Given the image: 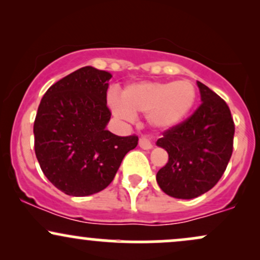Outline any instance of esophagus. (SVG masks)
Here are the masks:
<instances>
[{
    "mask_svg": "<svg viewBox=\"0 0 260 260\" xmlns=\"http://www.w3.org/2000/svg\"><path fill=\"white\" fill-rule=\"evenodd\" d=\"M139 147L148 150V149L153 148V143H151L150 138H148V137H142V138L139 139Z\"/></svg>",
    "mask_w": 260,
    "mask_h": 260,
    "instance_id": "esophagus-1",
    "label": "esophagus"
}]
</instances>
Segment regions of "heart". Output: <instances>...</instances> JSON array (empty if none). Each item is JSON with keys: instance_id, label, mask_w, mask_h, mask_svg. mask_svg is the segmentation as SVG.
<instances>
[{"instance_id": "obj_1", "label": "heart", "mask_w": 260, "mask_h": 260, "mask_svg": "<svg viewBox=\"0 0 260 260\" xmlns=\"http://www.w3.org/2000/svg\"><path fill=\"white\" fill-rule=\"evenodd\" d=\"M197 91L188 80L178 82H140L127 85L121 100L110 96L112 112L122 120L131 121L134 115L145 113L151 126L171 128L181 123L192 111Z\"/></svg>"}]
</instances>
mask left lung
Here are the masks:
<instances>
[{
	"instance_id": "obj_1",
	"label": "left lung",
	"mask_w": 260,
	"mask_h": 260,
	"mask_svg": "<svg viewBox=\"0 0 260 260\" xmlns=\"http://www.w3.org/2000/svg\"><path fill=\"white\" fill-rule=\"evenodd\" d=\"M197 84L201 105L156 142L169 154V161L156 174L157 184L178 199H193L210 190L225 172L234 150L235 123L228 104L203 83Z\"/></svg>"
}]
</instances>
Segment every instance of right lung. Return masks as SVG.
Masks as SVG:
<instances>
[{"label": "right lung", "instance_id": "right-lung-1", "mask_svg": "<svg viewBox=\"0 0 260 260\" xmlns=\"http://www.w3.org/2000/svg\"><path fill=\"white\" fill-rule=\"evenodd\" d=\"M111 74L91 66L59 79L45 92L34 121V148L44 175L73 197L111 183L138 137L106 129L111 118L106 91Z\"/></svg>", "mask_w": 260, "mask_h": 260}]
</instances>
